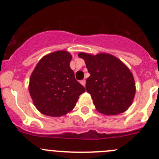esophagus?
<instances>
[{
    "mask_svg": "<svg viewBox=\"0 0 159 159\" xmlns=\"http://www.w3.org/2000/svg\"><path fill=\"white\" fill-rule=\"evenodd\" d=\"M80 82H81V84H82L83 86H85V83H86V81L84 79H83V80H81V81H80Z\"/></svg>",
    "mask_w": 159,
    "mask_h": 159,
    "instance_id": "obj_1",
    "label": "esophagus"
}]
</instances>
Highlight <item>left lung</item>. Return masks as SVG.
<instances>
[{"mask_svg": "<svg viewBox=\"0 0 159 159\" xmlns=\"http://www.w3.org/2000/svg\"><path fill=\"white\" fill-rule=\"evenodd\" d=\"M78 57L84 59L90 74L86 90L96 109L108 115L125 111L135 94L134 78L127 66L108 54L80 53Z\"/></svg>", "mask_w": 159, "mask_h": 159, "instance_id": "8db88e82", "label": "left lung"}]
</instances>
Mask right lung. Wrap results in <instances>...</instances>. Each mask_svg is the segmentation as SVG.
Returning <instances> with one entry per match:
<instances>
[{
  "label": "right lung",
  "mask_w": 159,
  "mask_h": 159,
  "mask_svg": "<svg viewBox=\"0 0 159 159\" xmlns=\"http://www.w3.org/2000/svg\"><path fill=\"white\" fill-rule=\"evenodd\" d=\"M70 53L55 51L41 59L30 78L29 92L34 105L45 115L60 117L75 107L85 91L70 68Z\"/></svg>",
  "instance_id": "right-lung-1"
}]
</instances>
